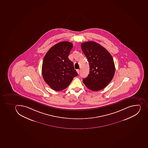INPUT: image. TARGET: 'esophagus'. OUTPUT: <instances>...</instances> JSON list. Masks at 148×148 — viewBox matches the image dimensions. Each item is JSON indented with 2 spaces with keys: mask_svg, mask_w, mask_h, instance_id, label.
Instances as JSON below:
<instances>
[{
  "mask_svg": "<svg viewBox=\"0 0 148 148\" xmlns=\"http://www.w3.org/2000/svg\"><path fill=\"white\" fill-rule=\"evenodd\" d=\"M76 71H77V73H78V74L79 73H80V70L79 69L76 70Z\"/></svg>",
  "mask_w": 148,
  "mask_h": 148,
  "instance_id": "obj_1",
  "label": "esophagus"
}]
</instances>
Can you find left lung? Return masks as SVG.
I'll use <instances>...</instances> for the list:
<instances>
[{
	"label": "left lung",
	"mask_w": 148,
	"mask_h": 148,
	"mask_svg": "<svg viewBox=\"0 0 148 148\" xmlns=\"http://www.w3.org/2000/svg\"><path fill=\"white\" fill-rule=\"evenodd\" d=\"M89 63L90 73L83 79L85 86L92 91L104 89L114 76L115 66L112 56L101 45L94 41L81 44Z\"/></svg>",
	"instance_id": "obj_1"
}]
</instances>
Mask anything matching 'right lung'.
<instances>
[{
	"mask_svg": "<svg viewBox=\"0 0 148 148\" xmlns=\"http://www.w3.org/2000/svg\"><path fill=\"white\" fill-rule=\"evenodd\" d=\"M73 45L61 41L49 49L43 61V78L51 88L61 91L67 88L73 78L78 75L73 62L68 58Z\"/></svg>",
	"mask_w": 148,
	"mask_h": 148,
	"instance_id": "add662e5",
	"label": "right lung"
}]
</instances>
